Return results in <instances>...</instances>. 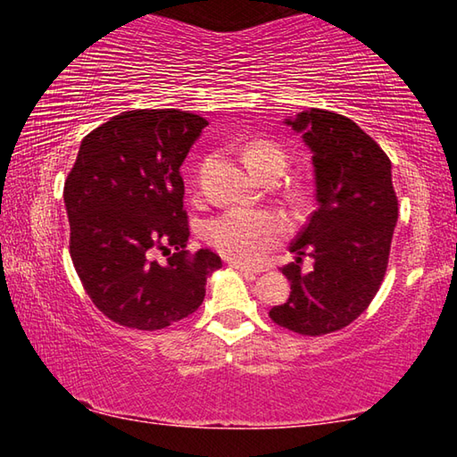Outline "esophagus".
Segmentation results:
<instances>
[{
  "label": "esophagus",
  "instance_id": "1",
  "mask_svg": "<svg viewBox=\"0 0 457 457\" xmlns=\"http://www.w3.org/2000/svg\"><path fill=\"white\" fill-rule=\"evenodd\" d=\"M234 266L236 270H239V272H242L244 276H245V280H256V276H258V270H252V268H247V266H242V264H231Z\"/></svg>",
  "mask_w": 457,
  "mask_h": 457
}]
</instances>
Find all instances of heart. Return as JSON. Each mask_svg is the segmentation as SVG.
<instances>
[{
	"mask_svg": "<svg viewBox=\"0 0 457 457\" xmlns=\"http://www.w3.org/2000/svg\"><path fill=\"white\" fill-rule=\"evenodd\" d=\"M286 151L268 141L252 143L245 149V161L256 175L270 165L286 167ZM290 221L274 210L231 207L205 223V242L223 256L239 264H256L288 236Z\"/></svg>",
	"mask_w": 457,
	"mask_h": 457,
	"instance_id": "1",
	"label": "heart"
}]
</instances>
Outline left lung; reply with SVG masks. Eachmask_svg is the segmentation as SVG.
<instances>
[{
	"instance_id": "1",
	"label": "left lung",
	"mask_w": 457,
	"mask_h": 457,
	"mask_svg": "<svg viewBox=\"0 0 457 457\" xmlns=\"http://www.w3.org/2000/svg\"><path fill=\"white\" fill-rule=\"evenodd\" d=\"M312 153L316 212L282 268L290 298L270 311L278 327L304 337L340 330L367 311L381 286L397 223L391 161L357 122L311 108L286 119ZM315 260L306 275L299 264Z\"/></svg>"
}]
</instances>
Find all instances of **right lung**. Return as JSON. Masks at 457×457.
Segmentation results:
<instances>
[{
    "label": "right lung",
    "instance_id": "add662e5",
    "mask_svg": "<svg viewBox=\"0 0 457 457\" xmlns=\"http://www.w3.org/2000/svg\"><path fill=\"white\" fill-rule=\"evenodd\" d=\"M207 120L187 111H127L82 138L64 183L71 256L84 290L120 327L159 330L187 319L221 268L189 256L179 167ZM163 253V261L156 253Z\"/></svg>",
    "mask_w": 457,
    "mask_h": 457
}]
</instances>
